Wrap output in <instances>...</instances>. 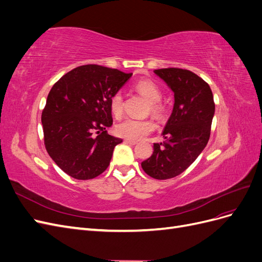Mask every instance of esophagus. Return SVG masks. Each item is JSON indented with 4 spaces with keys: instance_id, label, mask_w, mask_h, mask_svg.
<instances>
[{
    "instance_id": "obj_1",
    "label": "esophagus",
    "mask_w": 262,
    "mask_h": 262,
    "mask_svg": "<svg viewBox=\"0 0 262 262\" xmlns=\"http://www.w3.org/2000/svg\"><path fill=\"white\" fill-rule=\"evenodd\" d=\"M124 142H125V143L130 144V145H136L138 143L136 140H131V139H124Z\"/></svg>"
}]
</instances>
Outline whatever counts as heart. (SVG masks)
I'll return each mask as SVG.
<instances>
[{
  "label": "heart",
  "instance_id": "1",
  "mask_svg": "<svg viewBox=\"0 0 262 262\" xmlns=\"http://www.w3.org/2000/svg\"><path fill=\"white\" fill-rule=\"evenodd\" d=\"M137 90L143 95L150 104V110L154 114L162 113V106L158 104L162 100L163 94L160 87L152 81H140L137 84ZM110 110L115 117H120L123 112V95L121 91L116 92L109 100ZM116 133L125 139L140 140L147 136L155 129V123L150 119L138 120L133 118H125L116 124Z\"/></svg>",
  "mask_w": 262,
  "mask_h": 262
}]
</instances>
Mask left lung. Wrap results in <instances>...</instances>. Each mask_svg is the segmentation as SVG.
<instances>
[{"mask_svg": "<svg viewBox=\"0 0 262 262\" xmlns=\"http://www.w3.org/2000/svg\"><path fill=\"white\" fill-rule=\"evenodd\" d=\"M154 73L172 91L175 102L162 132L164 142L154 143L152 156L141 166L163 180L180 175L207 146L215 105L209 84L191 71L168 68Z\"/></svg>", "mask_w": 262, "mask_h": 262, "instance_id": "obj_1", "label": "left lung"}]
</instances>
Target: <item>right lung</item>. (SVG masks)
Returning <instances> with one entry per match:
<instances>
[{
    "label": "right lung",
    "mask_w": 262,
    "mask_h": 262,
    "mask_svg": "<svg viewBox=\"0 0 262 262\" xmlns=\"http://www.w3.org/2000/svg\"><path fill=\"white\" fill-rule=\"evenodd\" d=\"M131 76L87 64L70 71L52 86L41 115L45 145L69 176L87 180L107 169L115 146L122 142L106 131L113 124L109 100Z\"/></svg>",
    "instance_id": "1"
}]
</instances>
